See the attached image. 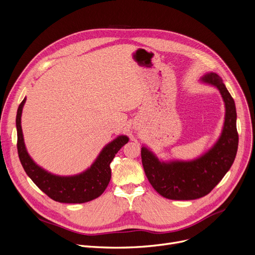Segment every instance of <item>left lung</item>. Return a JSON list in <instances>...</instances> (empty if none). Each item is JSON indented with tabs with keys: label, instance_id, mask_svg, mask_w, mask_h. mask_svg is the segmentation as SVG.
Masks as SVG:
<instances>
[{
	"label": "left lung",
	"instance_id": "1",
	"mask_svg": "<svg viewBox=\"0 0 255 255\" xmlns=\"http://www.w3.org/2000/svg\"><path fill=\"white\" fill-rule=\"evenodd\" d=\"M201 81L219 89L225 103L223 130L214 146L194 161L170 163L160 162L146 147L141 148L142 165L150 185L168 199L192 200L208 195L227 173L237 155L239 135L235 101L215 72L207 74Z\"/></svg>",
	"mask_w": 255,
	"mask_h": 255
}]
</instances>
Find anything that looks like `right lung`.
Segmentation results:
<instances>
[{
  "label": "right lung",
  "instance_id": "right-lung-1",
  "mask_svg": "<svg viewBox=\"0 0 255 255\" xmlns=\"http://www.w3.org/2000/svg\"><path fill=\"white\" fill-rule=\"evenodd\" d=\"M26 99L20 103L16 114L17 152L28 176L43 193L62 203H84L101 196L111 179L110 164L118 150L128 142L127 136H119L102 150L98 159L85 172L75 176H57L36 165L27 152L23 142L20 117Z\"/></svg>",
  "mask_w": 255,
  "mask_h": 255
}]
</instances>
